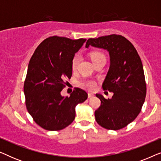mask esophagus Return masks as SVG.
Segmentation results:
<instances>
[{
	"label": "esophagus",
	"mask_w": 161,
	"mask_h": 161,
	"mask_svg": "<svg viewBox=\"0 0 161 161\" xmlns=\"http://www.w3.org/2000/svg\"><path fill=\"white\" fill-rule=\"evenodd\" d=\"M94 97V94H92V93L88 94V97L89 98H91V97Z\"/></svg>",
	"instance_id": "esophagus-1"
}]
</instances>
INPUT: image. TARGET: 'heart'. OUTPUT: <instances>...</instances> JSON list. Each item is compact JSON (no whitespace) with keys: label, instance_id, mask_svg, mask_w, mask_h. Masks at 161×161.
I'll return each instance as SVG.
<instances>
[{"label":"heart","instance_id":"1","mask_svg":"<svg viewBox=\"0 0 161 161\" xmlns=\"http://www.w3.org/2000/svg\"><path fill=\"white\" fill-rule=\"evenodd\" d=\"M100 58H105V55L102 53L100 52H93L91 54V58L92 61H94L97 60V59ZM80 60V56L79 54H75L73 58H72V68L73 69H75L78 66L79 61ZM79 84H80L81 86L85 88L88 90H93L95 89L96 86H97V83L95 80H91V79H84V80H80L79 82Z\"/></svg>","mask_w":161,"mask_h":161}]
</instances>
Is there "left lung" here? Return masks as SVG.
<instances>
[{"label":"left lung","mask_w":161,"mask_h":161,"mask_svg":"<svg viewBox=\"0 0 161 161\" xmlns=\"http://www.w3.org/2000/svg\"><path fill=\"white\" fill-rule=\"evenodd\" d=\"M89 45L108 51L110 67L103 89L114 93L108 100L96 94L101 105L94 112L95 119L105 129L118 130L137 117L144 103L147 85L142 60L133 44L122 35L90 38L86 47Z\"/></svg>","instance_id":"obj_1"}]
</instances>
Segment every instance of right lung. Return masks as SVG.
I'll return each mask as SVG.
<instances>
[{"label": "right lung", "mask_w": 161, "mask_h": 161, "mask_svg": "<svg viewBox=\"0 0 161 161\" xmlns=\"http://www.w3.org/2000/svg\"><path fill=\"white\" fill-rule=\"evenodd\" d=\"M86 40L50 36L39 44L30 59L24 82L25 105L43 129L65 128L75 119L76 105L88 97L86 92L77 87L69 97L61 95L72 77V58Z\"/></svg>", "instance_id": "obj_1"}]
</instances>
